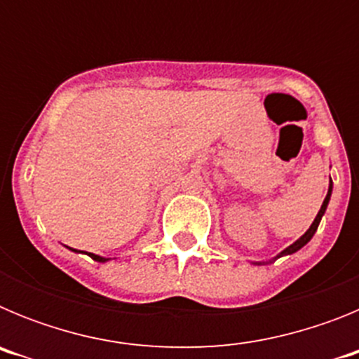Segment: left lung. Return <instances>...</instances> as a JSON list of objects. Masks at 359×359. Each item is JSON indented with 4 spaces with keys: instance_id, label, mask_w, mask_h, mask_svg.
Wrapping results in <instances>:
<instances>
[{
    "instance_id": "obj_1",
    "label": "left lung",
    "mask_w": 359,
    "mask_h": 359,
    "mask_svg": "<svg viewBox=\"0 0 359 359\" xmlns=\"http://www.w3.org/2000/svg\"><path fill=\"white\" fill-rule=\"evenodd\" d=\"M331 194H332V182L329 183L327 196H325V199H323L322 207H320V210H318V214H316L315 221H313V223H311V226L307 228V231H306V233H304V236L300 237V239H297V241H294L293 244H290V246H287L286 250H282V252L278 253L277 257H273V259H271V261H264V262H253V264H269V262L277 261V259H280V257H284V255H291V253H294V252H298V250H300V248H304V246H306V244L309 243L311 239H313V236H315V233H316V230H318V224H320V221H322L323 214H325V210H327V205H329V201H331Z\"/></svg>"
}]
</instances>
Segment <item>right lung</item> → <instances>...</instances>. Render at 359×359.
Wrapping results in <instances>:
<instances>
[{"instance_id":"obj_1","label":"right lung","mask_w":359,"mask_h":359,"mask_svg":"<svg viewBox=\"0 0 359 359\" xmlns=\"http://www.w3.org/2000/svg\"><path fill=\"white\" fill-rule=\"evenodd\" d=\"M72 250V252H77V250H73V248H69ZM79 253V252H77ZM84 253H88V252H84ZM88 255L91 257V259H93V261H97V262H107L109 261V259H106V257H100V255H95V253H88Z\"/></svg>"}]
</instances>
